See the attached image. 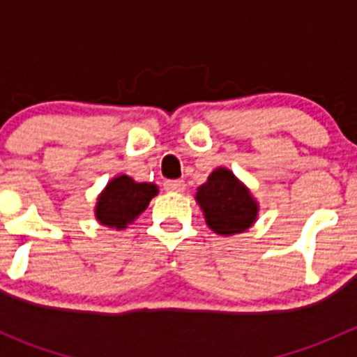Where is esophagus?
Segmentation results:
<instances>
[{
	"label": "esophagus",
	"instance_id": "esophagus-1",
	"mask_svg": "<svg viewBox=\"0 0 357 357\" xmlns=\"http://www.w3.org/2000/svg\"><path fill=\"white\" fill-rule=\"evenodd\" d=\"M164 190L165 192L181 193L185 190V181L183 179H169V181L164 183Z\"/></svg>",
	"mask_w": 357,
	"mask_h": 357
}]
</instances>
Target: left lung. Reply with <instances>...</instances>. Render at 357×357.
Returning a JSON list of instances; mask_svg holds the SVG:
<instances>
[{
  "mask_svg": "<svg viewBox=\"0 0 357 357\" xmlns=\"http://www.w3.org/2000/svg\"><path fill=\"white\" fill-rule=\"evenodd\" d=\"M205 221L219 235H233L250 228L257 215V204L248 190L228 169H215L197 192Z\"/></svg>",
  "mask_w": 357,
  "mask_h": 357,
  "instance_id": "1",
  "label": "left lung"
}]
</instances>
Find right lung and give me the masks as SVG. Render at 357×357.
I'll return each mask as SVG.
<instances>
[{
	"mask_svg": "<svg viewBox=\"0 0 357 357\" xmlns=\"http://www.w3.org/2000/svg\"><path fill=\"white\" fill-rule=\"evenodd\" d=\"M155 195L157 186L152 183H135L129 176H119L112 179L98 199L96 218L105 226L126 228Z\"/></svg>",
	"mask_w": 357,
	"mask_h": 357,
	"instance_id": "obj_1",
	"label": "right lung"
}]
</instances>
